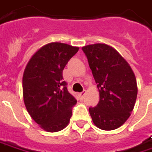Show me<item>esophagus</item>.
Wrapping results in <instances>:
<instances>
[{
	"label": "esophagus",
	"mask_w": 152,
	"mask_h": 152,
	"mask_svg": "<svg viewBox=\"0 0 152 152\" xmlns=\"http://www.w3.org/2000/svg\"><path fill=\"white\" fill-rule=\"evenodd\" d=\"M85 94H86V91L84 90L83 92H82V93H80V94H79V97H80L81 99H83V97L85 96Z\"/></svg>",
	"instance_id": "34e87169"
}]
</instances>
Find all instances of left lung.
I'll return each mask as SVG.
<instances>
[{
    "label": "left lung",
    "mask_w": 152,
    "mask_h": 152,
    "mask_svg": "<svg viewBox=\"0 0 152 152\" xmlns=\"http://www.w3.org/2000/svg\"><path fill=\"white\" fill-rule=\"evenodd\" d=\"M83 53L99 91V101L89 107L99 129L114 130L128 120L137 98L136 78L128 62L106 44L85 46Z\"/></svg>",
    "instance_id": "1"
}]
</instances>
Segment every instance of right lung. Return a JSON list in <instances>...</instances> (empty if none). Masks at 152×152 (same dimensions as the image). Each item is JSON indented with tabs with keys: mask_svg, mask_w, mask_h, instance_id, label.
Returning <instances> with one entry per match:
<instances>
[{
	"mask_svg": "<svg viewBox=\"0 0 152 152\" xmlns=\"http://www.w3.org/2000/svg\"><path fill=\"white\" fill-rule=\"evenodd\" d=\"M79 48L49 43L32 56L23 76L25 107L32 119L48 132L64 129L76 104L63 81V69Z\"/></svg>",
	"mask_w": 152,
	"mask_h": 152,
	"instance_id": "1",
	"label": "right lung"
}]
</instances>
